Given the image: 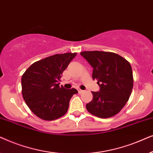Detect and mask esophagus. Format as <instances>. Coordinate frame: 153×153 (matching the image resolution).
I'll return each mask as SVG.
<instances>
[{
	"label": "esophagus",
	"mask_w": 153,
	"mask_h": 153,
	"mask_svg": "<svg viewBox=\"0 0 153 153\" xmlns=\"http://www.w3.org/2000/svg\"><path fill=\"white\" fill-rule=\"evenodd\" d=\"M78 92H79V93H83V91H82V90L80 88H78Z\"/></svg>",
	"instance_id": "esophagus-1"
}]
</instances>
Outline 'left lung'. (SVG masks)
<instances>
[{"mask_svg":"<svg viewBox=\"0 0 153 153\" xmlns=\"http://www.w3.org/2000/svg\"><path fill=\"white\" fill-rule=\"evenodd\" d=\"M80 54L93 67V79L100 91L92 92L93 98L86 104L88 111L101 118L115 116L128 101L133 88L131 65L113 52L86 51Z\"/></svg>","mask_w":153,"mask_h":153,"instance_id":"1","label":"left lung"}]
</instances>
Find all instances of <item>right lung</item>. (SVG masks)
<instances>
[{
  "label": "right lung",
  "instance_id": "right-lung-1",
  "mask_svg": "<svg viewBox=\"0 0 153 153\" xmlns=\"http://www.w3.org/2000/svg\"><path fill=\"white\" fill-rule=\"evenodd\" d=\"M76 53L55 54L35 62L22 78V95L33 114L45 120H53L68 111L70 100L78 91L65 89L59 81L63 71Z\"/></svg>",
  "mask_w": 153,
  "mask_h": 153
}]
</instances>
